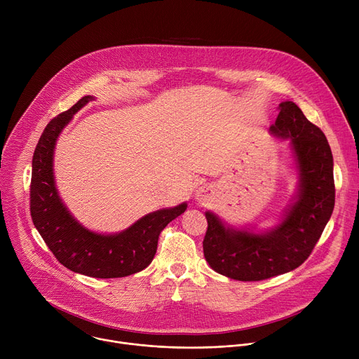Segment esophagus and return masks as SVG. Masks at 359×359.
Returning <instances> with one entry per match:
<instances>
[{"mask_svg": "<svg viewBox=\"0 0 359 359\" xmlns=\"http://www.w3.org/2000/svg\"><path fill=\"white\" fill-rule=\"evenodd\" d=\"M213 197H215V187L212 184H203L196 191V198L203 203L210 201Z\"/></svg>", "mask_w": 359, "mask_h": 359, "instance_id": "obj_1", "label": "esophagus"}]
</instances>
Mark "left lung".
<instances>
[{
    "instance_id": "1",
    "label": "left lung",
    "mask_w": 359,
    "mask_h": 359,
    "mask_svg": "<svg viewBox=\"0 0 359 359\" xmlns=\"http://www.w3.org/2000/svg\"><path fill=\"white\" fill-rule=\"evenodd\" d=\"M271 132L290 139L299 170L297 200L283 222L255 234L226 227L216 215L206 212L204 259L219 274L238 281H262L299 267L313 252L335 204L334 159L323 130L294 102L285 100L278 105Z\"/></svg>"
}]
</instances>
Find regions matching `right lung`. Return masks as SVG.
Returning <instances> with one entry per match:
<instances>
[{"instance_id":"1","label":"right lung","mask_w":359,"mask_h":359,"mask_svg":"<svg viewBox=\"0 0 359 359\" xmlns=\"http://www.w3.org/2000/svg\"><path fill=\"white\" fill-rule=\"evenodd\" d=\"M92 99L93 96H83L42 132L32 158L31 217L55 259L71 271L93 278L126 277L151 263L162 230L184 213L187 204L149 213L125 231L108 236L89 231L72 217L55 187L54 147L65 125Z\"/></svg>"}]
</instances>
